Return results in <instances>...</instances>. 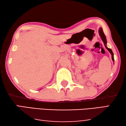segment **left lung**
Listing matches in <instances>:
<instances>
[{
    "label": "left lung",
    "instance_id": "1",
    "mask_svg": "<svg viewBox=\"0 0 126 126\" xmlns=\"http://www.w3.org/2000/svg\"><path fill=\"white\" fill-rule=\"evenodd\" d=\"M99 35L100 36V37H101V39L103 41V42L104 43V45L105 47H106V48L108 50V51L110 52V53L112 55V61L114 62V57H113V53L112 51V50L110 48H107L106 46V43H107V41H106V36H105V34L104 33V32H103L102 30V28H100L99 29Z\"/></svg>",
    "mask_w": 126,
    "mask_h": 126
}]
</instances>
